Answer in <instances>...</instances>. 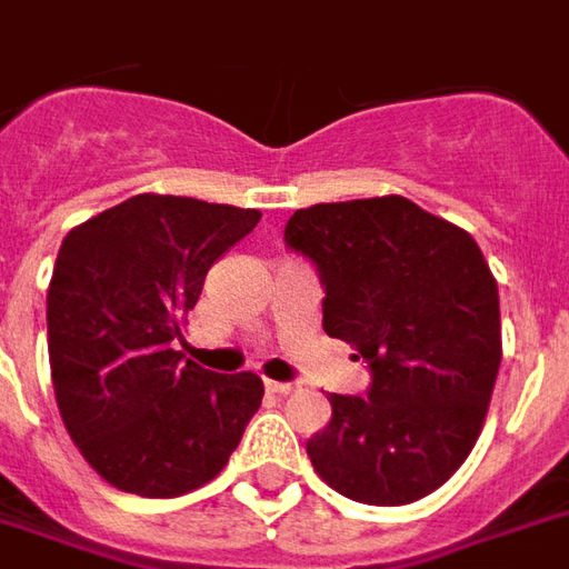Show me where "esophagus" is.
<instances>
[{
    "mask_svg": "<svg viewBox=\"0 0 569 569\" xmlns=\"http://www.w3.org/2000/svg\"><path fill=\"white\" fill-rule=\"evenodd\" d=\"M264 390H268V393L286 396V393H292V390H296V383H289V381H264Z\"/></svg>",
    "mask_w": 569,
    "mask_h": 569,
    "instance_id": "1",
    "label": "esophagus"
}]
</instances>
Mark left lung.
Here are the masks:
<instances>
[{
	"mask_svg": "<svg viewBox=\"0 0 569 569\" xmlns=\"http://www.w3.org/2000/svg\"><path fill=\"white\" fill-rule=\"evenodd\" d=\"M286 247L317 264L322 329L369 362L366 396L332 393L308 441L350 500L406 506L460 469L500 371V296L463 228L399 194L296 210Z\"/></svg>",
	"mask_w": 569,
	"mask_h": 569,
	"instance_id": "obj_1",
	"label": "left lung"
}]
</instances>
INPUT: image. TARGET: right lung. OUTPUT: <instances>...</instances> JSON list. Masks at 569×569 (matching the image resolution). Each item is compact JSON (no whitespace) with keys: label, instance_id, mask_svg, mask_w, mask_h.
I'll list each match as a JSON object with an SVG mask.
<instances>
[{"label":"right lung","instance_id":"right-lung-1","mask_svg":"<svg viewBox=\"0 0 569 569\" xmlns=\"http://www.w3.org/2000/svg\"><path fill=\"white\" fill-rule=\"evenodd\" d=\"M259 219L137 194L63 237L48 286L51 381L67 432L112 488L179 497L207 485L259 411V375H216L173 350L212 261Z\"/></svg>","mask_w":569,"mask_h":569}]
</instances>
